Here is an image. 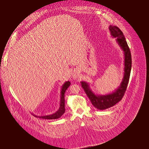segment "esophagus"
I'll return each mask as SVG.
<instances>
[{
	"label": "esophagus",
	"mask_w": 149,
	"mask_h": 149,
	"mask_svg": "<svg viewBox=\"0 0 149 149\" xmlns=\"http://www.w3.org/2000/svg\"><path fill=\"white\" fill-rule=\"evenodd\" d=\"M72 78L74 79H77L78 77H79V74H78V73L77 72H74L73 74H72Z\"/></svg>",
	"instance_id": "34e87169"
}]
</instances>
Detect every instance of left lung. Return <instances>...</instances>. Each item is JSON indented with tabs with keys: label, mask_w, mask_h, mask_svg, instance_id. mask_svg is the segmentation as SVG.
<instances>
[{
	"label": "left lung",
	"mask_w": 149,
	"mask_h": 149,
	"mask_svg": "<svg viewBox=\"0 0 149 149\" xmlns=\"http://www.w3.org/2000/svg\"><path fill=\"white\" fill-rule=\"evenodd\" d=\"M109 28L112 37L116 38V43L123 50L124 56V77L120 86L111 93L106 95H96L91 90L89 84L87 82L81 81V86L90 99L92 104L99 110H104L110 108L121 100L127 89L132 68L131 53L123 32L116 26L110 25Z\"/></svg>",
	"instance_id": "left-lung-1"
}]
</instances>
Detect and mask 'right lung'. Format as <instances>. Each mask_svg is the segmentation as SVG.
I'll use <instances>...</instances> for the list:
<instances>
[{
    "label": "right lung",
    "instance_id": "right-lung-1",
    "mask_svg": "<svg viewBox=\"0 0 149 149\" xmlns=\"http://www.w3.org/2000/svg\"><path fill=\"white\" fill-rule=\"evenodd\" d=\"M70 85V81H66L62 85L61 90V93H60V107L58 109V111L55 113L48 115H45V116H37L34 115L36 117H38L40 118L43 119H47V120H55V119H58L63 115V113L65 112V93L66 91V89L69 87Z\"/></svg>",
    "mask_w": 149,
    "mask_h": 149
}]
</instances>
